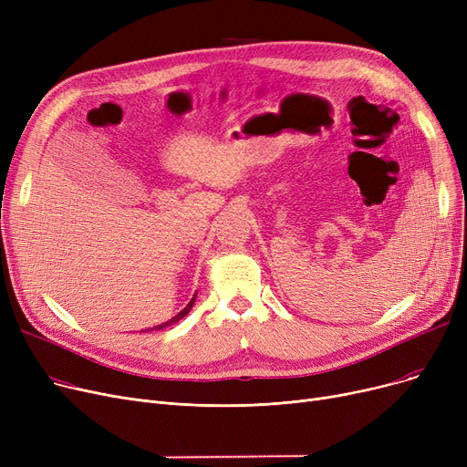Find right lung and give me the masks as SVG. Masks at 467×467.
I'll use <instances>...</instances> for the list:
<instances>
[{
    "mask_svg": "<svg viewBox=\"0 0 467 467\" xmlns=\"http://www.w3.org/2000/svg\"><path fill=\"white\" fill-rule=\"evenodd\" d=\"M194 297H196V293L192 296V299L187 303V306L180 312V314H176L174 317H171V320H168V322H164V324H161V326H155V329H162V327H168V326H171V324H176V322H180L182 317H185L187 314H189V310L192 308V305H194Z\"/></svg>",
    "mask_w": 467,
    "mask_h": 467,
    "instance_id": "obj_1",
    "label": "right lung"
}]
</instances>
